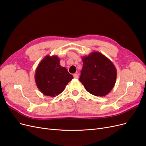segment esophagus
Instances as JSON below:
<instances>
[{
  "mask_svg": "<svg viewBox=\"0 0 146 146\" xmlns=\"http://www.w3.org/2000/svg\"><path fill=\"white\" fill-rule=\"evenodd\" d=\"M73 76H74V78H78V75L77 74H73Z\"/></svg>",
  "mask_w": 146,
  "mask_h": 146,
  "instance_id": "obj_1",
  "label": "esophagus"
}]
</instances>
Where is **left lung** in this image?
<instances>
[{"label": "left lung", "mask_w": 146, "mask_h": 146, "mask_svg": "<svg viewBox=\"0 0 146 146\" xmlns=\"http://www.w3.org/2000/svg\"><path fill=\"white\" fill-rule=\"evenodd\" d=\"M79 80L86 90L96 96H105L115 85L117 70L112 61L99 52L82 56Z\"/></svg>", "instance_id": "1"}]
</instances>
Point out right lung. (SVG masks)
I'll return each mask as SVG.
<instances>
[{
	"label": "right lung",
	"mask_w": 146,
	"mask_h": 146,
	"mask_svg": "<svg viewBox=\"0 0 146 146\" xmlns=\"http://www.w3.org/2000/svg\"><path fill=\"white\" fill-rule=\"evenodd\" d=\"M35 78L38 88L44 95L55 97L64 91L73 76L66 68L61 66L56 55H46L38 65Z\"/></svg>",
	"instance_id": "add662e5"
}]
</instances>
